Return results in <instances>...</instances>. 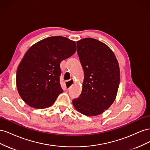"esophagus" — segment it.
Returning <instances> with one entry per match:
<instances>
[{
	"instance_id": "esophagus-1",
	"label": "esophagus",
	"mask_w": 150,
	"mask_h": 150,
	"mask_svg": "<svg viewBox=\"0 0 150 150\" xmlns=\"http://www.w3.org/2000/svg\"><path fill=\"white\" fill-rule=\"evenodd\" d=\"M65 83L66 86V89H69L71 86L74 84V81L73 79H71L69 81H66Z\"/></svg>"
}]
</instances>
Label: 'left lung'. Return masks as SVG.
<instances>
[{"mask_svg": "<svg viewBox=\"0 0 150 150\" xmlns=\"http://www.w3.org/2000/svg\"><path fill=\"white\" fill-rule=\"evenodd\" d=\"M76 43L84 79L82 92L72 104L82 114L96 116L108 110L116 98L120 81L119 64L112 50L99 40L85 38Z\"/></svg>", "mask_w": 150, "mask_h": 150, "instance_id": "left-lung-1", "label": "left lung"}]
</instances>
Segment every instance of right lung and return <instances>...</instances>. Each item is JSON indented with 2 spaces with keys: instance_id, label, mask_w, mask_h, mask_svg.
<instances>
[{
  "instance_id": "add662e5",
  "label": "right lung",
  "mask_w": 150,
  "mask_h": 150,
  "mask_svg": "<svg viewBox=\"0 0 150 150\" xmlns=\"http://www.w3.org/2000/svg\"><path fill=\"white\" fill-rule=\"evenodd\" d=\"M76 51V42L62 36L46 38L29 48L16 75L18 92L27 104L37 109L53 104L63 92L60 63Z\"/></svg>"
}]
</instances>
